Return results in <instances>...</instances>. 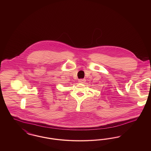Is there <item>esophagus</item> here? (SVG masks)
<instances>
[{"label": "esophagus", "mask_w": 151, "mask_h": 151, "mask_svg": "<svg viewBox=\"0 0 151 151\" xmlns=\"http://www.w3.org/2000/svg\"><path fill=\"white\" fill-rule=\"evenodd\" d=\"M79 82L80 83H84L86 82L85 79H79Z\"/></svg>", "instance_id": "obj_1"}]
</instances>
